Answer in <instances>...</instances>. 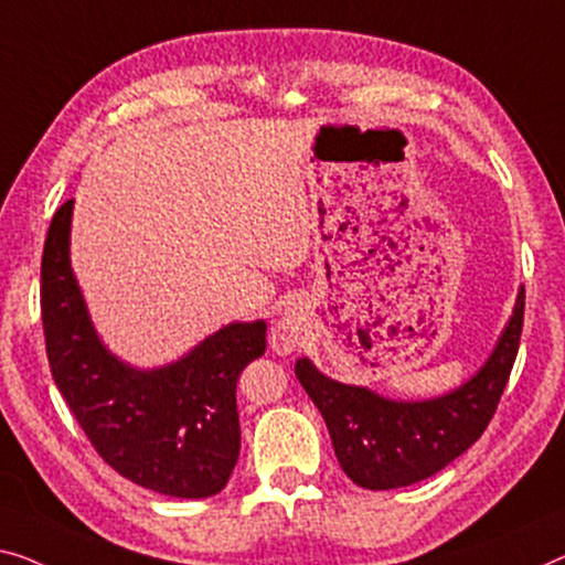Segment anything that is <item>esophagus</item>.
<instances>
[{
	"label": "esophagus",
	"instance_id": "34e87169",
	"mask_svg": "<svg viewBox=\"0 0 565 565\" xmlns=\"http://www.w3.org/2000/svg\"><path fill=\"white\" fill-rule=\"evenodd\" d=\"M301 334H305V317L297 309H286L271 330V348L279 355H286V352L297 350Z\"/></svg>",
	"mask_w": 565,
	"mask_h": 565
}]
</instances>
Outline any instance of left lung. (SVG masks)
Instances as JSON below:
<instances>
[{"label": "left lung", "instance_id": "1", "mask_svg": "<svg viewBox=\"0 0 565 565\" xmlns=\"http://www.w3.org/2000/svg\"><path fill=\"white\" fill-rule=\"evenodd\" d=\"M525 317V289L498 348L461 388L434 401H391L360 385H344L319 373L307 358L297 377L330 428L344 475L367 490H395L441 471L484 434L518 358Z\"/></svg>", "mask_w": 565, "mask_h": 565}]
</instances>
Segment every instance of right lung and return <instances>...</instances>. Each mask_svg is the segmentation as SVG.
<instances>
[{"label": "right lung", "instance_id": "1", "mask_svg": "<svg viewBox=\"0 0 565 565\" xmlns=\"http://www.w3.org/2000/svg\"><path fill=\"white\" fill-rule=\"evenodd\" d=\"M73 200L55 210L40 266L47 363L98 457L134 484L200 500L241 451L235 385L266 352V322H233L172 365L137 370L104 348L71 268Z\"/></svg>", "mask_w": 565, "mask_h": 565}]
</instances>
